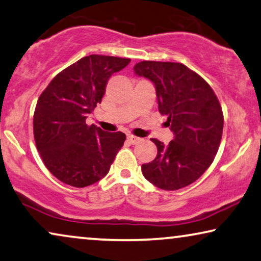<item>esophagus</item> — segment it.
Returning a JSON list of instances; mask_svg holds the SVG:
<instances>
[{"label": "esophagus", "mask_w": 261, "mask_h": 261, "mask_svg": "<svg viewBox=\"0 0 261 261\" xmlns=\"http://www.w3.org/2000/svg\"><path fill=\"white\" fill-rule=\"evenodd\" d=\"M127 139H128V141H129V143H132V145H137V143H139L142 140L141 138H138V137H135V135H132V134L127 135Z\"/></svg>", "instance_id": "34e87169"}]
</instances>
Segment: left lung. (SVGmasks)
I'll return each instance as SVG.
<instances>
[{
    "instance_id": "1",
    "label": "left lung",
    "mask_w": 261,
    "mask_h": 261,
    "mask_svg": "<svg viewBox=\"0 0 261 261\" xmlns=\"http://www.w3.org/2000/svg\"><path fill=\"white\" fill-rule=\"evenodd\" d=\"M135 74L155 86L159 112L167 115L174 139L158 147L156 158L142 165V174L161 190L193 184L212 164L220 146L224 115L211 86L182 63L142 61Z\"/></svg>"
}]
</instances>
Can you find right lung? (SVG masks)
Listing matches in <instances>:
<instances>
[{"instance_id": "obj_1", "label": "right lung", "mask_w": 261, "mask_h": 261, "mask_svg": "<svg viewBox=\"0 0 261 261\" xmlns=\"http://www.w3.org/2000/svg\"><path fill=\"white\" fill-rule=\"evenodd\" d=\"M129 59L85 56L56 75L37 100L34 138L41 158L55 177L73 187H86L107 175L126 135L107 133L86 123L101 103L109 77Z\"/></svg>"}]
</instances>
